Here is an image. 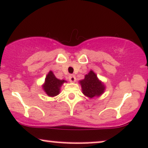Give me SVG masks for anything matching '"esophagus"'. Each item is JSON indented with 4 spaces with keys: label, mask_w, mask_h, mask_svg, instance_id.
Wrapping results in <instances>:
<instances>
[{
    "label": "esophagus",
    "mask_w": 148,
    "mask_h": 148,
    "mask_svg": "<svg viewBox=\"0 0 148 148\" xmlns=\"http://www.w3.org/2000/svg\"><path fill=\"white\" fill-rule=\"evenodd\" d=\"M69 81L71 82H75L76 80V78H75V76L74 75H70L69 77Z\"/></svg>",
    "instance_id": "34e87169"
}]
</instances>
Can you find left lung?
Returning a JSON list of instances; mask_svg holds the SVG:
<instances>
[{"label": "left lung", "instance_id": "1", "mask_svg": "<svg viewBox=\"0 0 148 148\" xmlns=\"http://www.w3.org/2000/svg\"><path fill=\"white\" fill-rule=\"evenodd\" d=\"M79 84L83 94L90 98L100 96L105 90L104 83L99 80L96 74L93 71H90L88 74L85 75L84 79L79 81Z\"/></svg>", "mask_w": 148, "mask_h": 148}]
</instances>
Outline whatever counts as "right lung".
<instances>
[{"label":"right lung","mask_w":148,"mask_h":148,"mask_svg":"<svg viewBox=\"0 0 148 148\" xmlns=\"http://www.w3.org/2000/svg\"><path fill=\"white\" fill-rule=\"evenodd\" d=\"M64 82H66V81L57 79L53 74V71H50L46 75L45 82L42 87L43 91L46 92L48 96L54 97L60 93L61 86Z\"/></svg>","instance_id":"1"}]
</instances>
